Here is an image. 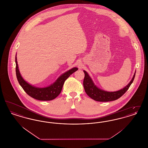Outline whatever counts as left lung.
<instances>
[{
  "instance_id": "obj_1",
  "label": "left lung",
  "mask_w": 148,
  "mask_h": 148,
  "mask_svg": "<svg viewBox=\"0 0 148 148\" xmlns=\"http://www.w3.org/2000/svg\"><path fill=\"white\" fill-rule=\"evenodd\" d=\"M84 73L85 77L83 80V86L85 92L90 98L92 99L93 100L101 102L110 101L120 98L128 90L130 86L133 82L135 75V73L133 79L123 89H121L117 92H108L99 89L93 83L91 78L89 76L88 73L85 71H84Z\"/></svg>"
}]
</instances>
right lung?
Wrapping results in <instances>:
<instances>
[{
    "label": "right lung",
    "mask_w": 148,
    "mask_h": 148,
    "mask_svg": "<svg viewBox=\"0 0 148 148\" xmlns=\"http://www.w3.org/2000/svg\"><path fill=\"white\" fill-rule=\"evenodd\" d=\"M16 63V75L19 84L21 85L22 88L26 93L33 98L39 100L48 101L53 100L60 94L62 92L63 86L65 81L69 77L71 74L77 71V68H73L59 77L56 82L49 86L38 88L34 87L27 83L21 77L19 71L18 69V65L16 60V56H15Z\"/></svg>",
    "instance_id": "add662e5"
}]
</instances>
